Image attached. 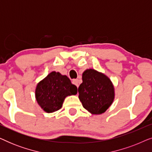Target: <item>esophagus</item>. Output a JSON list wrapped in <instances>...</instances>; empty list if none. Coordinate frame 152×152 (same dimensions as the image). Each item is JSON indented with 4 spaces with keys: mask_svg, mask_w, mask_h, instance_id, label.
<instances>
[{
    "mask_svg": "<svg viewBox=\"0 0 152 152\" xmlns=\"http://www.w3.org/2000/svg\"><path fill=\"white\" fill-rule=\"evenodd\" d=\"M72 83H73V84L78 88L79 85H80V82H79V80H72Z\"/></svg>",
    "mask_w": 152,
    "mask_h": 152,
    "instance_id": "34e87169",
    "label": "esophagus"
}]
</instances>
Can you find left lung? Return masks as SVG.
<instances>
[{
	"mask_svg": "<svg viewBox=\"0 0 152 152\" xmlns=\"http://www.w3.org/2000/svg\"><path fill=\"white\" fill-rule=\"evenodd\" d=\"M78 92L83 107L93 115L104 113L115 98V89L111 80L91 68L82 73V83Z\"/></svg>",
	"mask_w": 152,
	"mask_h": 152,
	"instance_id": "8db88e82",
	"label": "left lung"
}]
</instances>
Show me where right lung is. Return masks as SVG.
<instances>
[{
  "label": "right lung",
  "mask_w": 152,
  "mask_h": 152,
  "mask_svg": "<svg viewBox=\"0 0 152 152\" xmlns=\"http://www.w3.org/2000/svg\"><path fill=\"white\" fill-rule=\"evenodd\" d=\"M77 88L66 75L53 71L40 81L35 89L38 104L46 113H53L62 107L67 96L76 95Z\"/></svg>",
  "instance_id": "add662e5"
}]
</instances>
